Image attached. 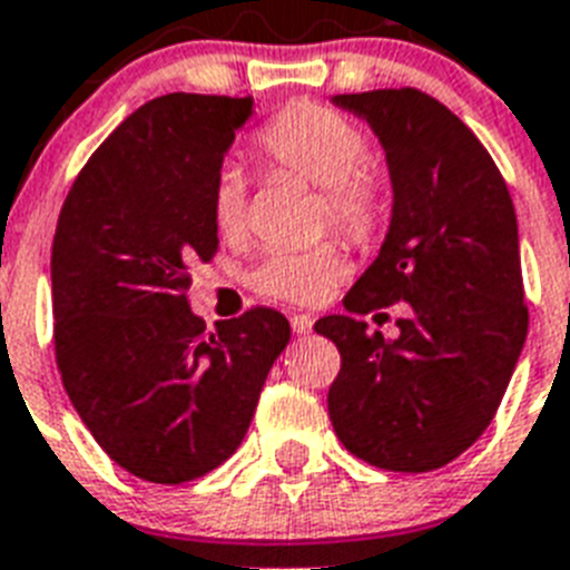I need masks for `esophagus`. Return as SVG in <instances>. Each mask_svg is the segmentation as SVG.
<instances>
[{"label": "esophagus", "instance_id": "esophagus-1", "mask_svg": "<svg viewBox=\"0 0 570 570\" xmlns=\"http://www.w3.org/2000/svg\"><path fill=\"white\" fill-rule=\"evenodd\" d=\"M289 325H293V331L298 333V336H304V333L313 331V316H293Z\"/></svg>", "mask_w": 570, "mask_h": 570}]
</instances>
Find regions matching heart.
<instances>
[{
    "label": "heart",
    "instance_id": "b5f03b06",
    "mask_svg": "<svg viewBox=\"0 0 570 570\" xmlns=\"http://www.w3.org/2000/svg\"><path fill=\"white\" fill-rule=\"evenodd\" d=\"M261 149L284 169L325 189L327 216L348 237H372L381 225L383 202L368 164V137L354 119L322 105H293L261 131ZM210 219L219 237L237 239L248 225V180L237 164L222 166L210 187ZM345 275L333 245L304 252H275L257 266L254 286L275 298L316 304Z\"/></svg>",
    "mask_w": 570,
    "mask_h": 570
}]
</instances>
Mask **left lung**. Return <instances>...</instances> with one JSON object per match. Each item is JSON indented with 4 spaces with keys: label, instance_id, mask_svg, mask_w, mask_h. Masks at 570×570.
I'll return each mask as SVG.
<instances>
[{
    "label": "left lung",
    "instance_id": "obj_1",
    "mask_svg": "<svg viewBox=\"0 0 570 570\" xmlns=\"http://www.w3.org/2000/svg\"><path fill=\"white\" fill-rule=\"evenodd\" d=\"M386 155L390 228L342 298L348 313L406 301L395 340L325 316L342 368L327 392L333 430L386 471H433L480 439L527 340L518 222L510 189L469 125L428 92L331 96Z\"/></svg>",
    "mask_w": 570,
    "mask_h": 570
}]
</instances>
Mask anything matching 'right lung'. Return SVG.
I'll return each instance as SVG.
<instances>
[{
	"instance_id": "obj_1",
	"label": "right lung",
	"mask_w": 570,
	"mask_h": 570,
	"mask_svg": "<svg viewBox=\"0 0 570 570\" xmlns=\"http://www.w3.org/2000/svg\"><path fill=\"white\" fill-rule=\"evenodd\" d=\"M254 99L169 92L101 142L52 243L63 390L110 460L187 483L237 451L289 322L266 307L216 322L189 307V266L219 237L210 187Z\"/></svg>"
}]
</instances>
